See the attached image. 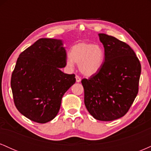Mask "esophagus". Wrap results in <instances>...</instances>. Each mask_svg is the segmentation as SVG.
Listing matches in <instances>:
<instances>
[{
  "instance_id": "1",
  "label": "esophagus",
  "mask_w": 151,
  "mask_h": 151,
  "mask_svg": "<svg viewBox=\"0 0 151 151\" xmlns=\"http://www.w3.org/2000/svg\"><path fill=\"white\" fill-rule=\"evenodd\" d=\"M75 78H76V81H77V82H80V81H81V77H79L78 75H76Z\"/></svg>"
}]
</instances>
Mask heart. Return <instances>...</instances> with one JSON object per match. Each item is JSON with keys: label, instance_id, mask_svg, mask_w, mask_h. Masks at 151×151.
Instances as JSON below:
<instances>
[{"label": "heart", "instance_id": "1", "mask_svg": "<svg viewBox=\"0 0 151 151\" xmlns=\"http://www.w3.org/2000/svg\"><path fill=\"white\" fill-rule=\"evenodd\" d=\"M69 57L67 65L73 67L74 63L78 64L81 73L90 77L101 70L104 62L105 53L99 45L80 42L72 47Z\"/></svg>", "mask_w": 151, "mask_h": 151}]
</instances>
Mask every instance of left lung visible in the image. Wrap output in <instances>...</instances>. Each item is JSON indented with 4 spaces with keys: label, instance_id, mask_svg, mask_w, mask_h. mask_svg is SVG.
<instances>
[{
    "label": "left lung",
    "instance_id": "1",
    "mask_svg": "<svg viewBox=\"0 0 151 151\" xmlns=\"http://www.w3.org/2000/svg\"><path fill=\"white\" fill-rule=\"evenodd\" d=\"M105 59L101 70L81 80L84 104L94 119L114 121L129 111L138 92L141 66L129 45L99 33Z\"/></svg>",
    "mask_w": 151,
    "mask_h": 151
}]
</instances>
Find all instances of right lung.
I'll list each match as a JSON object with an SVG mask.
<instances>
[{"mask_svg": "<svg viewBox=\"0 0 151 151\" xmlns=\"http://www.w3.org/2000/svg\"><path fill=\"white\" fill-rule=\"evenodd\" d=\"M62 40L41 38L19 55L11 76L16 108L30 120L45 124L58 114L65 93L75 83L65 74L67 54Z\"/></svg>", "mask_w": 151, "mask_h": 151, "instance_id": "obj_1", "label": "right lung"}]
</instances>
